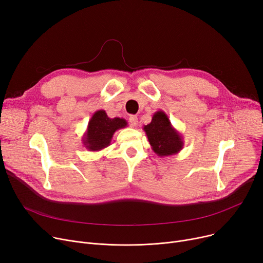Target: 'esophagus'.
Wrapping results in <instances>:
<instances>
[{
    "label": "esophagus",
    "mask_w": 263,
    "mask_h": 263,
    "mask_svg": "<svg viewBox=\"0 0 263 263\" xmlns=\"http://www.w3.org/2000/svg\"><path fill=\"white\" fill-rule=\"evenodd\" d=\"M129 122L132 127H136L137 124H139V118H137V116L135 115H131L129 117Z\"/></svg>",
    "instance_id": "esophagus-1"
}]
</instances>
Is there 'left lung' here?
Instances as JSON below:
<instances>
[{"instance_id": "obj_1", "label": "left lung", "mask_w": 263, "mask_h": 263, "mask_svg": "<svg viewBox=\"0 0 263 263\" xmlns=\"http://www.w3.org/2000/svg\"><path fill=\"white\" fill-rule=\"evenodd\" d=\"M151 148L159 157L177 155L183 148L181 133L177 131L168 116L163 110H158L153 116L151 122L144 126Z\"/></svg>"}]
</instances>
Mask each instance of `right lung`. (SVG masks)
Here are the masks:
<instances>
[{"instance_id":"obj_1","label":"right lung","mask_w":263,"mask_h":263,"mask_svg":"<svg viewBox=\"0 0 263 263\" xmlns=\"http://www.w3.org/2000/svg\"><path fill=\"white\" fill-rule=\"evenodd\" d=\"M126 119L115 117L109 118L105 110L99 109L93 113L88 121L87 129L83 135V144L89 151H99L106 148L112 141L114 133L127 127Z\"/></svg>"}]
</instances>
